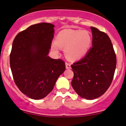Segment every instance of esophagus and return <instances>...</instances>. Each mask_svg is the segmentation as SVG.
Returning <instances> with one entry per match:
<instances>
[{
  "label": "esophagus",
  "mask_w": 126,
  "mask_h": 126,
  "mask_svg": "<svg viewBox=\"0 0 126 126\" xmlns=\"http://www.w3.org/2000/svg\"><path fill=\"white\" fill-rule=\"evenodd\" d=\"M66 69H70V68H71V66H70V63H68V62H66Z\"/></svg>",
  "instance_id": "34e87169"
}]
</instances>
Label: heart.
<instances>
[{
    "instance_id": "1",
    "label": "heart",
    "mask_w": 126,
    "mask_h": 126,
    "mask_svg": "<svg viewBox=\"0 0 126 126\" xmlns=\"http://www.w3.org/2000/svg\"><path fill=\"white\" fill-rule=\"evenodd\" d=\"M91 43V36L88 31L66 29L57 34L56 42L52 43L51 49L58 53L60 47L65 48V54L68 59L78 60L86 54Z\"/></svg>"
}]
</instances>
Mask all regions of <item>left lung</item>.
I'll return each mask as SVG.
<instances>
[{
    "label": "left lung",
    "mask_w": 126,
    "mask_h": 126,
    "mask_svg": "<svg viewBox=\"0 0 126 126\" xmlns=\"http://www.w3.org/2000/svg\"><path fill=\"white\" fill-rule=\"evenodd\" d=\"M92 32V47L83 58L71 65L74 73L71 84L80 97L96 99L110 87L116 67V55L106 33L95 27Z\"/></svg>",
    "instance_id": "8db88e82"
}]
</instances>
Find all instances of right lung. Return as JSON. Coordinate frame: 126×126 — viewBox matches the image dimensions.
I'll return each mask as SVG.
<instances>
[{
	"instance_id": "right-lung-1",
	"label": "right lung",
	"mask_w": 126,
	"mask_h": 126,
	"mask_svg": "<svg viewBox=\"0 0 126 126\" xmlns=\"http://www.w3.org/2000/svg\"><path fill=\"white\" fill-rule=\"evenodd\" d=\"M54 27L46 22L31 25L19 32L13 41L10 54L13 78L19 89L31 99L46 97L66 69L62 59L47 56Z\"/></svg>"
}]
</instances>
